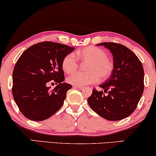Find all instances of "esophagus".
Wrapping results in <instances>:
<instances>
[{
	"instance_id": "obj_1",
	"label": "esophagus",
	"mask_w": 156,
	"mask_h": 156,
	"mask_svg": "<svg viewBox=\"0 0 156 156\" xmlns=\"http://www.w3.org/2000/svg\"><path fill=\"white\" fill-rule=\"evenodd\" d=\"M73 88H76V89H79V90H83V86H78V85H73Z\"/></svg>"
}]
</instances>
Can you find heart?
<instances>
[{
	"label": "heart",
	"mask_w": 156,
	"mask_h": 156,
	"mask_svg": "<svg viewBox=\"0 0 156 156\" xmlns=\"http://www.w3.org/2000/svg\"><path fill=\"white\" fill-rule=\"evenodd\" d=\"M78 59L82 62H88L87 73L77 72L67 78L70 84L74 85H85L94 84L98 82L99 78L105 80L112 73L113 65L112 62L107 57L105 51L101 49L88 46L78 50L74 55L70 53L64 57L62 62L63 71L67 74H71L78 68Z\"/></svg>",
	"instance_id": "1"
}]
</instances>
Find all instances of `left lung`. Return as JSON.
Returning a JSON list of instances; mask_svg holds the SVG:
<instances>
[{
    "mask_svg": "<svg viewBox=\"0 0 156 156\" xmlns=\"http://www.w3.org/2000/svg\"><path fill=\"white\" fill-rule=\"evenodd\" d=\"M113 55V69L110 77L99 85L103 91L94 89L87 99L93 111L108 120L115 121L128 117L135 110L144 92V71L139 58L125 46L102 43Z\"/></svg>",
    "mask_w": 156,
    "mask_h": 156,
    "instance_id": "8db88e82",
    "label": "left lung"
}]
</instances>
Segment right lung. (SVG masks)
Here are the masks:
<instances>
[{
	"mask_svg": "<svg viewBox=\"0 0 156 156\" xmlns=\"http://www.w3.org/2000/svg\"><path fill=\"white\" fill-rule=\"evenodd\" d=\"M74 48L45 41L31 46L20 56L12 73V92L21 113L28 119L42 121L62 107L66 92L72 87L63 83L62 62ZM55 81L53 90L47 87Z\"/></svg>",
	"mask_w": 156,
	"mask_h": 156,
	"instance_id": "1",
	"label": "right lung"
}]
</instances>
